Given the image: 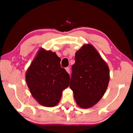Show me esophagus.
<instances>
[{"instance_id": "esophagus-1", "label": "esophagus", "mask_w": 133, "mask_h": 133, "mask_svg": "<svg viewBox=\"0 0 133 133\" xmlns=\"http://www.w3.org/2000/svg\"><path fill=\"white\" fill-rule=\"evenodd\" d=\"M66 70L69 74H70V68L68 67H66Z\"/></svg>"}]
</instances>
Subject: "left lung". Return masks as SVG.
I'll use <instances>...</instances> for the list:
<instances>
[{"instance_id": "8db88e82", "label": "left lung", "mask_w": 133, "mask_h": 133, "mask_svg": "<svg viewBox=\"0 0 133 133\" xmlns=\"http://www.w3.org/2000/svg\"><path fill=\"white\" fill-rule=\"evenodd\" d=\"M70 88L78 106L88 109L102 98L110 80L109 68L96 49L84 44L75 55Z\"/></svg>"}]
</instances>
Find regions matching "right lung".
Segmentation results:
<instances>
[{
	"mask_svg": "<svg viewBox=\"0 0 133 133\" xmlns=\"http://www.w3.org/2000/svg\"><path fill=\"white\" fill-rule=\"evenodd\" d=\"M56 53L41 48L26 73V81L31 95L45 107L57 105L62 91L69 85L70 76L60 66Z\"/></svg>",
	"mask_w": 133,
	"mask_h": 133,
	"instance_id": "right-lung-1",
	"label": "right lung"
}]
</instances>
